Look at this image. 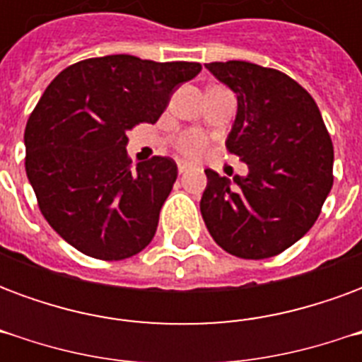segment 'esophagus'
<instances>
[{"mask_svg":"<svg viewBox=\"0 0 362 362\" xmlns=\"http://www.w3.org/2000/svg\"><path fill=\"white\" fill-rule=\"evenodd\" d=\"M186 170H188V165H186V163H178V173L184 174Z\"/></svg>","mask_w":362,"mask_h":362,"instance_id":"esophagus-1","label":"esophagus"}]
</instances>
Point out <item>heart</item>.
<instances>
[{
    "mask_svg": "<svg viewBox=\"0 0 362 362\" xmlns=\"http://www.w3.org/2000/svg\"><path fill=\"white\" fill-rule=\"evenodd\" d=\"M205 145H207V139L199 132H184L176 137V149L188 158L197 157L205 149Z\"/></svg>",
    "mask_w": 362,
    "mask_h": 362,
    "instance_id": "b5f03b06",
    "label": "heart"
}]
</instances>
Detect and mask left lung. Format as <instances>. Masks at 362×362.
I'll return each instance as SVG.
<instances>
[{
  "mask_svg": "<svg viewBox=\"0 0 362 362\" xmlns=\"http://www.w3.org/2000/svg\"><path fill=\"white\" fill-rule=\"evenodd\" d=\"M205 67L236 93L225 145L248 165V176L228 180L207 168L202 217L228 254L272 258L318 219L334 184V145L314 98L288 75L236 59Z\"/></svg>",
  "mask_w": 362,
  "mask_h": 362,
  "instance_id": "left-lung-1",
  "label": "left lung"
}]
</instances>
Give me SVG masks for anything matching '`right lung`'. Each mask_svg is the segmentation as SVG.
I'll list each match as a JSON object with an SVG mask.
<instances>
[{
	"label": "right lung",
	"instance_id": "add662e5",
	"mask_svg": "<svg viewBox=\"0 0 362 362\" xmlns=\"http://www.w3.org/2000/svg\"><path fill=\"white\" fill-rule=\"evenodd\" d=\"M199 71L116 54L77 62L46 87L25 127V168L44 219L85 256L126 259L153 240L178 168L168 157L132 166L126 134L155 124Z\"/></svg>",
	"mask_w": 362,
	"mask_h": 362
}]
</instances>
